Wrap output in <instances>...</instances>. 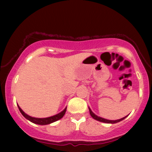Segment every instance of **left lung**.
Wrapping results in <instances>:
<instances>
[{
  "mask_svg": "<svg viewBox=\"0 0 152 152\" xmlns=\"http://www.w3.org/2000/svg\"><path fill=\"white\" fill-rule=\"evenodd\" d=\"M88 109H89V112H90V114H91V117H92L93 119L96 120H97V121H99V122H104V123L115 124V123H117V122H119L120 121H122V120H123L124 118H126V117H127V115H126V116H125V117L121 118V119H118V120H110L105 119V118L99 117V116H97V115H95V114L93 113L92 111H91V109H90V107H88Z\"/></svg>",
  "mask_w": 152,
  "mask_h": 152,
  "instance_id": "8db88e82",
  "label": "left lung"
}]
</instances>
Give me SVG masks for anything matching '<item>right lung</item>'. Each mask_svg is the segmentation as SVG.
<instances>
[{"instance_id":"obj_1","label":"right lung","mask_w":152,"mask_h":152,"mask_svg":"<svg viewBox=\"0 0 152 152\" xmlns=\"http://www.w3.org/2000/svg\"><path fill=\"white\" fill-rule=\"evenodd\" d=\"M18 109H19L20 113H21L22 115H23L27 120H28L29 121L32 122V123L39 124V125H46V124H51L54 122H56V121H57V120H60L61 118H63V116L64 115V114H65L66 111V108H67V107H66L65 109H64L62 111L60 112V113L56 114V115H53V116H51V117L39 118H34V117H32V116L28 115V114H26L21 109H20V107L18 105Z\"/></svg>"}]
</instances>
